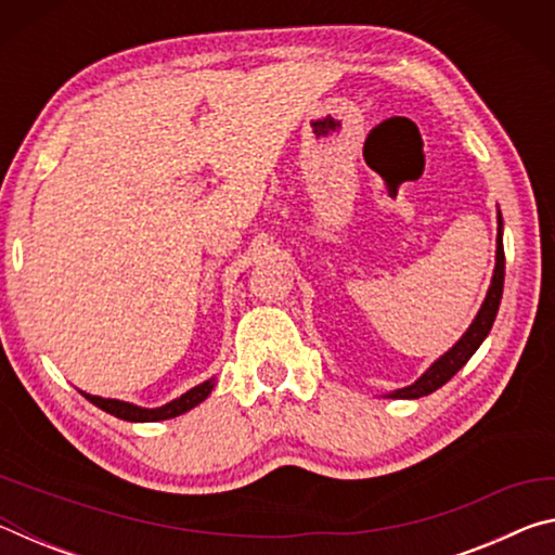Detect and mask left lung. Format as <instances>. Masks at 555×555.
I'll list each match as a JSON object with an SVG mask.
<instances>
[{
    "label": "left lung",
    "instance_id": "8db88e82",
    "mask_svg": "<svg viewBox=\"0 0 555 555\" xmlns=\"http://www.w3.org/2000/svg\"><path fill=\"white\" fill-rule=\"evenodd\" d=\"M502 212L496 210V257H494V274H492V284L487 288V296L482 300L480 311H477L475 321L469 323L465 335L450 347L446 354H440L438 360L430 364V367L421 374V377L409 384V387L397 389L384 393L387 399H418V397H428L430 391H436L443 387L448 379H453L457 370H463L469 357L477 352V347L485 343V337L490 335L492 323L496 318V311H500V300H502V291H504V242H502Z\"/></svg>",
    "mask_w": 555,
    "mask_h": 555
}]
</instances>
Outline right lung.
Returning <instances> with one entry per match:
<instances>
[{
	"label": "right lung",
	"instance_id": "right-lung-1",
	"mask_svg": "<svg viewBox=\"0 0 555 555\" xmlns=\"http://www.w3.org/2000/svg\"><path fill=\"white\" fill-rule=\"evenodd\" d=\"M215 377L205 379L198 387L188 389L181 397L164 403V406H156V409H144V406H137V403H129V401H119V399H102V397H92L88 391H80L82 397H86L90 403H95L98 409L112 413V416H117L121 421H131V424H152V421H166V418H176L181 416V413L191 411L198 406L201 401H205L210 397V391L215 389Z\"/></svg>",
	"mask_w": 555,
	"mask_h": 555
}]
</instances>
